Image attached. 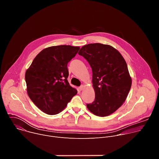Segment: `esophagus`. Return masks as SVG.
Masks as SVG:
<instances>
[{
    "instance_id": "obj_1",
    "label": "esophagus",
    "mask_w": 159,
    "mask_h": 159,
    "mask_svg": "<svg viewBox=\"0 0 159 159\" xmlns=\"http://www.w3.org/2000/svg\"><path fill=\"white\" fill-rule=\"evenodd\" d=\"M84 89V86L83 85H82L81 86H80V87H79V89L80 90H82Z\"/></svg>"
}]
</instances>
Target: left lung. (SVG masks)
Here are the masks:
<instances>
[{
    "label": "left lung",
    "instance_id": "left-lung-1",
    "mask_svg": "<svg viewBox=\"0 0 159 159\" xmlns=\"http://www.w3.org/2000/svg\"><path fill=\"white\" fill-rule=\"evenodd\" d=\"M79 55L89 62L93 71L95 100L87 104L94 115L104 117L115 112L125 101L131 78L121 54L108 44L91 43L83 46Z\"/></svg>",
    "mask_w": 159,
    "mask_h": 159
}]
</instances>
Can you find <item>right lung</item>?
Wrapping results in <instances>:
<instances>
[{
    "mask_svg": "<svg viewBox=\"0 0 159 159\" xmlns=\"http://www.w3.org/2000/svg\"><path fill=\"white\" fill-rule=\"evenodd\" d=\"M79 49V47L70 45L44 48L26 70L25 80L28 96L46 114H58L77 94L76 89L67 80V64Z\"/></svg>",
    "mask_w": 159,
    "mask_h": 159,
    "instance_id": "add662e5",
    "label": "right lung"
}]
</instances>
